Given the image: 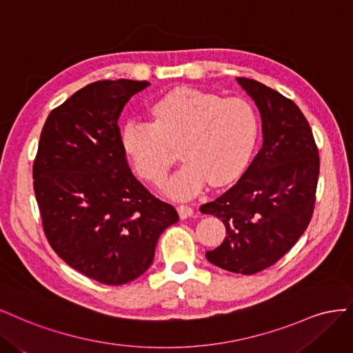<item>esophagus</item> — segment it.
<instances>
[{"mask_svg": "<svg viewBox=\"0 0 353 353\" xmlns=\"http://www.w3.org/2000/svg\"><path fill=\"white\" fill-rule=\"evenodd\" d=\"M177 210H179L180 219H183V220L189 219V217H192V215H193V208L190 205H179Z\"/></svg>", "mask_w": 353, "mask_h": 353, "instance_id": "34e87169", "label": "esophagus"}]
</instances>
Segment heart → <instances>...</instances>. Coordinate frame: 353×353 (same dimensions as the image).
<instances>
[{
    "mask_svg": "<svg viewBox=\"0 0 353 353\" xmlns=\"http://www.w3.org/2000/svg\"><path fill=\"white\" fill-rule=\"evenodd\" d=\"M154 121L129 120L121 132L124 151L142 177L161 183L176 160L170 143L180 142L185 161L164 185L167 195L185 199L208 181L223 185L251 157L258 134L255 111L242 98H224L179 88L155 101Z\"/></svg>",
    "mask_w": 353,
    "mask_h": 353,
    "instance_id": "obj_1",
    "label": "heart"
}]
</instances>
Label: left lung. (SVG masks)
Instances as JSON below:
<instances>
[{
    "label": "left lung",
    "mask_w": 353,
    "mask_h": 353,
    "mask_svg": "<svg viewBox=\"0 0 353 353\" xmlns=\"http://www.w3.org/2000/svg\"><path fill=\"white\" fill-rule=\"evenodd\" d=\"M236 81L258 107L263 148L236 185L201 212L225 225L223 243L205 254L210 263L255 274L290 251L308 227L320 158L310 123L292 99L252 79Z\"/></svg>",
    "instance_id": "8db88e82"
}]
</instances>
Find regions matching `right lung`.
Segmentation results:
<instances>
[{"label": "right lung", "mask_w": 353, "mask_h": 353, "mask_svg": "<svg viewBox=\"0 0 353 353\" xmlns=\"http://www.w3.org/2000/svg\"><path fill=\"white\" fill-rule=\"evenodd\" d=\"M151 83L99 81L50 112L33 163L43 232L65 264L102 284L142 276L177 211L152 196L129 168L119 119Z\"/></svg>", "instance_id": "right-lung-1"}]
</instances>
